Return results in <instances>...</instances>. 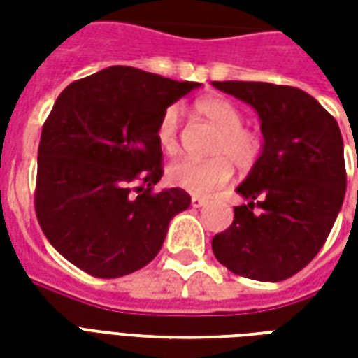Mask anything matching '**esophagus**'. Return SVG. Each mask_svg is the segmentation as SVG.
<instances>
[{
  "label": "esophagus",
  "mask_w": 358,
  "mask_h": 358,
  "mask_svg": "<svg viewBox=\"0 0 358 358\" xmlns=\"http://www.w3.org/2000/svg\"><path fill=\"white\" fill-rule=\"evenodd\" d=\"M205 203H207V199H205V197H197V195H194V197H192V207H194V209H199V207H203Z\"/></svg>",
  "instance_id": "obj_1"
}]
</instances>
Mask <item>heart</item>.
<instances>
[{
    "label": "heart",
    "instance_id": "b5f03b06",
    "mask_svg": "<svg viewBox=\"0 0 358 358\" xmlns=\"http://www.w3.org/2000/svg\"><path fill=\"white\" fill-rule=\"evenodd\" d=\"M195 113L209 120L218 130L210 145L209 161L182 159L166 169V182L187 194L209 195L226 186L234 174V164L240 171L253 169L263 153V140L243 124L241 110L224 97H205L195 103ZM157 143L166 155L180 151L178 107H166L157 124Z\"/></svg>",
    "mask_w": 358,
    "mask_h": 358
}]
</instances>
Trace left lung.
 I'll use <instances>...</instances> for the list:
<instances>
[{"instance_id": "left-lung-1", "label": "left lung", "mask_w": 358, "mask_h": 358, "mask_svg": "<svg viewBox=\"0 0 358 358\" xmlns=\"http://www.w3.org/2000/svg\"><path fill=\"white\" fill-rule=\"evenodd\" d=\"M259 113L264 148L238 187L248 203L213 238L238 276L282 282L307 266L336 222L347 187L341 132L315 97L268 82H213Z\"/></svg>"}]
</instances>
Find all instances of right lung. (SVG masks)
<instances>
[{"mask_svg":"<svg viewBox=\"0 0 358 358\" xmlns=\"http://www.w3.org/2000/svg\"><path fill=\"white\" fill-rule=\"evenodd\" d=\"M197 86L110 66L61 92L42 128L34 207L45 238L74 266L126 276L163 248L169 222L192 197L153 189L163 176L157 124Z\"/></svg>","mask_w":358,"mask_h":358,"instance_id":"add662e5","label":"right lung"}]
</instances>
